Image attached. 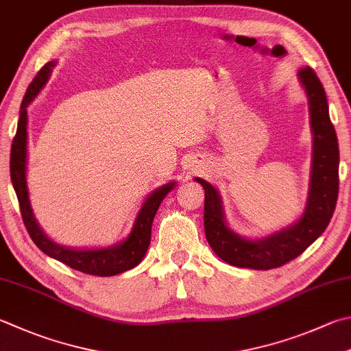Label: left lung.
<instances>
[{"mask_svg": "<svg viewBox=\"0 0 351 351\" xmlns=\"http://www.w3.org/2000/svg\"><path fill=\"white\" fill-rule=\"evenodd\" d=\"M306 90L313 134L312 171L307 203L302 215L287 228L261 238H244L228 226L221 197L209 182L195 177L204 189V234L209 246L230 266L269 270L300 256L328 226L339 191L338 137L328 114L327 96L316 73L298 70Z\"/></svg>", "mask_w": 351, "mask_h": 351, "instance_id": "obj_1", "label": "left lung"}]
</instances>
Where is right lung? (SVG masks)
I'll list each match as a JSON object with an SVG mask.
<instances>
[{"label": "right lung", "mask_w": 351, "mask_h": 351, "mask_svg": "<svg viewBox=\"0 0 351 351\" xmlns=\"http://www.w3.org/2000/svg\"><path fill=\"white\" fill-rule=\"evenodd\" d=\"M55 65V61L45 64L39 70L35 79H33V82L29 85L21 102V110H19L16 134L12 142L10 178L13 189H15L18 197L23 221L33 243L45 255L67 264L71 269L96 276H113L127 272V270L136 267L143 260L145 254H147L151 241V226H153L156 213L158 206H160V203L163 202V198L174 189L176 182L162 184L160 188L154 189L153 193L145 198L143 204L136 215L131 232L123 241L113 244V246L93 249L67 247L55 243L51 238L45 235L41 226H39V223L36 221L35 214H33L29 198L27 178H25L27 177L25 176V171H27V107L33 99L38 96L39 91L43 90L44 85L47 84L51 69Z\"/></svg>", "instance_id": "right-lung-1"}]
</instances>
